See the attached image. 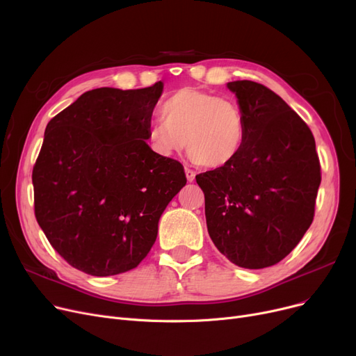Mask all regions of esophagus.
I'll return each instance as SVG.
<instances>
[{"label":"esophagus","mask_w":356,"mask_h":356,"mask_svg":"<svg viewBox=\"0 0 356 356\" xmlns=\"http://www.w3.org/2000/svg\"><path fill=\"white\" fill-rule=\"evenodd\" d=\"M184 175H186V179L191 183L195 180V176H196V173L193 172V170H191V168H184Z\"/></svg>","instance_id":"34e87169"}]
</instances>
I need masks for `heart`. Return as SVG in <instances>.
Instances as JSON below:
<instances>
[{
  "mask_svg": "<svg viewBox=\"0 0 356 356\" xmlns=\"http://www.w3.org/2000/svg\"><path fill=\"white\" fill-rule=\"evenodd\" d=\"M160 118L148 128L145 143L161 159L176 156L186 145L197 164L218 168L233 161L245 143L247 122L240 104L209 91H175L160 106Z\"/></svg>",
  "mask_w": 356,
  "mask_h": 356,
  "instance_id": "obj_1",
  "label": "heart"
}]
</instances>
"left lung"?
I'll use <instances>...</instances> for the list:
<instances>
[{
  "mask_svg": "<svg viewBox=\"0 0 356 356\" xmlns=\"http://www.w3.org/2000/svg\"><path fill=\"white\" fill-rule=\"evenodd\" d=\"M227 87L244 112L245 143L229 164L196 181L216 249L240 268L264 269L288 256L312 225L320 161L310 128L276 92L249 80Z\"/></svg>",
  "mask_w": 356,
  "mask_h": 356,
  "instance_id": "left-lung-1",
  "label": "left lung"
}]
</instances>
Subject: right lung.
I'll return each mask as SVG.
<instances>
[{
	"label": "right lung",
	"mask_w": 356,
	"mask_h": 356,
	"mask_svg": "<svg viewBox=\"0 0 356 356\" xmlns=\"http://www.w3.org/2000/svg\"><path fill=\"white\" fill-rule=\"evenodd\" d=\"M161 92V81L90 90L46 127L32 175L35 215L60 257L84 273L140 265L161 213L186 184L183 165L145 143Z\"/></svg>",
	"instance_id": "right-lung-1"
}]
</instances>
